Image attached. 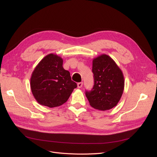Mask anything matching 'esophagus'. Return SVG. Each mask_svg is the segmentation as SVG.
<instances>
[{
	"label": "esophagus",
	"mask_w": 157,
	"mask_h": 157,
	"mask_svg": "<svg viewBox=\"0 0 157 157\" xmlns=\"http://www.w3.org/2000/svg\"><path fill=\"white\" fill-rule=\"evenodd\" d=\"M82 84H83V82H78V84H77V86H78V88H82Z\"/></svg>",
	"instance_id": "esophagus-1"
}]
</instances>
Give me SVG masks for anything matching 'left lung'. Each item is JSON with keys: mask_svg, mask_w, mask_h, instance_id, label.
I'll return each mask as SVG.
<instances>
[{"mask_svg": "<svg viewBox=\"0 0 157 157\" xmlns=\"http://www.w3.org/2000/svg\"><path fill=\"white\" fill-rule=\"evenodd\" d=\"M94 84L86 96L93 108L109 110L120 101L124 88V78L119 67L110 56L101 54L92 61Z\"/></svg>", "mask_w": 157, "mask_h": 157, "instance_id": "obj_1", "label": "left lung"}]
</instances>
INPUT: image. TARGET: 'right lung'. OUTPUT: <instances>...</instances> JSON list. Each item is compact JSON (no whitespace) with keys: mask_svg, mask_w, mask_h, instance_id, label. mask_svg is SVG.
Listing matches in <instances>:
<instances>
[{"mask_svg":"<svg viewBox=\"0 0 157 157\" xmlns=\"http://www.w3.org/2000/svg\"><path fill=\"white\" fill-rule=\"evenodd\" d=\"M30 84L37 102L50 108L63 105L77 87L70 73L63 69V59L54 54L46 56L36 66Z\"/></svg>","mask_w":157,"mask_h":157,"instance_id":"obj_1","label":"right lung"}]
</instances>
